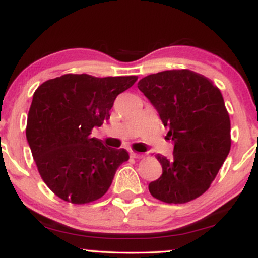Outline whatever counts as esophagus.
I'll list each match as a JSON object with an SVG mask.
<instances>
[{"instance_id": "esophagus-1", "label": "esophagus", "mask_w": 258, "mask_h": 258, "mask_svg": "<svg viewBox=\"0 0 258 258\" xmlns=\"http://www.w3.org/2000/svg\"><path fill=\"white\" fill-rule=\"evenodd\" d=\"M130 155H131V158H133V159H142L144 156L143 154L136 153V152H131V153H130Z\"/></svg>"}]
</instances>
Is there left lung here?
I'll return each mask as SVG.
<instances>
[{"label":"left lung","mask_w":258,"mask_h":258,"mask_svg":"<svg viewBox=\"0 0 258 258\" xmlns=\"http://www.w3.org/2000/svg\"><path fill=\"white\" fill-rule=\"evenodd\" d=\"M172 139L171 159L156 155L162 174L149 183L154 198L184 204L204 194L230 150V120L221 91L190 70H166L139 80Z\"/></svg>","instance_id":"obj_1"}]
</instances>
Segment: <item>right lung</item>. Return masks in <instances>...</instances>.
<instances>
[{"instance_id":"right-lung-1","label":"right lung","mask_w":258,"mask_h":258,"mask_svg":"<svg viewBox=\"0 0 258 258\" xmlns=\"http://www.w3.org/2000/svg\"><path fill=\"white\" fill-rule=\"evenodd\" d=\"M136 81L137 76L67 74L35 91L26 139L43 182L60 199L78 205L99 199L128 160L125 149L106 148L91 133L109 120L115 98Z\"/></svg>"}]
</instances>
